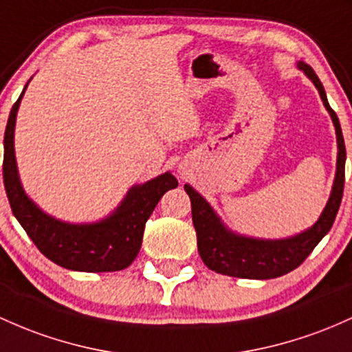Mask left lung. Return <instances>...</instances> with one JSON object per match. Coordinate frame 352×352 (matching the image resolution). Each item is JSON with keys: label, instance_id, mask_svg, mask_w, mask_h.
I'll list each match as a JSON object with an SVG mask.
<instances>
[{"label": "left lung", "instance_id": "8db88e82", "mask_svg": "<svg viewBox=\"0 0 352 352\" xmlns=\"http://www.w3.org/2000/svg\"><path fill=\"white\" fill-rule=\"evenodd\" d=\"M297 68L318 88L320 100H322L327 113L333 118L336 140H338V160H336L333 190H331L329 200L314 226L292 235V237L258 239L230 230L210 204L192 185L185 184L184 188L192 202V220H194L200 257L208 269L223 274V276L264 280L280 277L299 267L309 254L314 250V247L319 244L320 239L329 232L339 206H341L342 190H344L346 146L339 118L329 107L326 91H324L322 83L314 69L304 61H299Z\"/></svg>", "mask_w": 352, "mask_h": 352}]
</instances>
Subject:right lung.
<instances>
[{
	"label": "right lung",
	"instance_id": "obj_1",
	"mask_svg": "<svg viewBox=\"0 0 352 352\" xmlns=\"http://www.w3.org/2000/svg\"><path fill=\"white\" fill-rule=\"evenodd\" d=\"M28 83L11 108L5 130L3 179L13 215L40 252L61 267L80 272H113L129 267L138 256L150 214L162 195L179 182L165 172L145 184L133 185L118 207L96 222L72 223L46 214L23 188L14 157L16 115Z\"/></svg>",
	"mask_w": 352,
	"mask_h": 352
}]
</instances>
